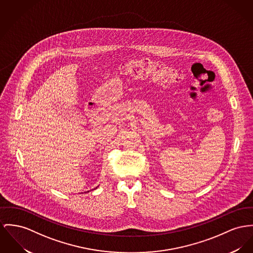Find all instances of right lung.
I'll list each match as a JSON object with an SVG mask.
<instances>
[{
  "label": "right lung",
  "instance_id": "1",
  "mask_svg": "<svg viewBox=\"0 0 253 253\" xmlns=\"http://www.w3.org/2000/svg\"><path fill=\"white\" fill-rule=\"evenodd\" d=\"M98 187H99V186H97V187H96V188H95V189H97V188H98Z\"/></svg>",
  "mask_w": 253,
  "mask_h": 253
}]
</instances>
